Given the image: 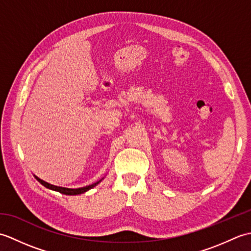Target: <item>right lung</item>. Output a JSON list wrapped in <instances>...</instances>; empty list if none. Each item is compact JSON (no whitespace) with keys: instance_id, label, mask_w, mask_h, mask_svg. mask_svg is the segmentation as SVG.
Segmentation results:
<instances>
[{"instance_id":"obj_1","label":"right lung","mask_w":251,"mask_h":251,"mask_svg":"<svg viewBox=\"0 0 251 251\" xmlns=\"http://www.w3.org/2000/svg\"><path fill=\"white\" fill-rule=\"evenodd\" d=\"M34 177H35V179H36L37 181H39V182H40L41 184H43V185L45 186V188L50 189V190H52V191H56V192H59V193L65 194V195H79V194H83V193H85V192L89 191L90 189L95 188V186L97 185V184H99V183L101 182V181H102V179H103V178L100 179L99 181H97V182H95V183L90 184V185L83 186V188H78V189H69V188H62V186H57V185H54V184H50V183H49V182H46V181L40 179L39 177H36L35 175H34Z\"/></svg>"}]
</instances>
